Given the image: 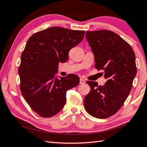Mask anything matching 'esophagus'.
Segmentation results:
<instances>
[{
    "mask_svg": "<svg viewBox=\"0 0 147 147\" xmlns=\"http://www.w3.org/2000/svg\"><path fill=\"white\" fill-rule=\"evenodd\" d=\"M85 80H83V79H82V78H81L80 80V84H84V83H85Z\"/></svg>",
    "mask_w": 147,
    "mask_h": 147,
    "instance_id": "esophagus-1",
    "label": "esophagus"
}]
</instances>
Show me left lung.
Listing matches in <instances>:
<instances>
[{
    "label": "left lung",
    "mask_w": 147,
    "mask_h": 147,
    "mask_svg": "<svg viewBox=\"0 0 147 147\" xmlns=\"http://www.w3.org/2000/svg\"><path fill=\"white\" fill-rule=\"evenodd\" d=\"M86 38L94 56L95 67L104 70L105 85L88 81L91 91L84 99L86 112L97 118L116 113L126 100L137 73L132 47L110 30L87 31Z\"/></svg>",
    "instance_id": "8db88e82"
}]
</instances>
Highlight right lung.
Returning a JSON list of instances; mask_svg holds the SVG:
<instances>
[{
    "label": "right lung",
    "instance_id": "1",
    "mask_svg": "<svg viewBox=\"0 0 147 147\" xmlns=\"http://www.w3.org/2000/svg\"><path fill=\"white\" fill-rule=\"evenodd\" d=\"M84 35V30L51 27L35 33L26 43L18 69L20 89L40 117L59 112L66 102V92L78 84L76 75L62 77L56 74L59 63L67 61L70 50L82 41Z\"/></svg>",
    "mask_w": 147,
    "mask_h": 147
}]
</instances>
